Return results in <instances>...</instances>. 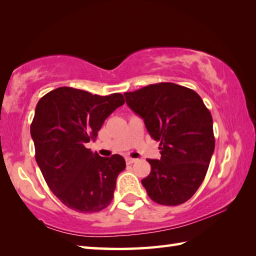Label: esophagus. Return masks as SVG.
<instances>
[{
  "label": "esophagus",
  "instance_id": "esophagus-1",
  "mask_svg": "<svg viewBox=\"0 0 256 256\" xmlns=\"http://www.w3.org/2000/svg\"><path fill=\"white\" fill-rule=\"evenodd\" d=\"M136 162V160L131 158V157H126V158H125V162H126V165H131V164H133V162Z\"/></svg>",
  "mask_w": 256,
  "mask_h": 256
}]
</instances>
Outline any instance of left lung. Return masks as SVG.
Returning a JSON list of instances; mask_svg holds the SVG:
<instances>
[{"instance_id":"8db88e82","label":"left lung","mask_w":256,"mask_h":256,"mask_svg":"<svg viewBox=\"0 0 256 256\" xmlns=\"http://www.w3.org/2000/svg\"><path fill=\"white\" fill-rule=\"evenodd\" d=\"M124 96L152 138L160 142V160H148L152 170L142 180L146 192L160 204L186 202L202 184L214 150L210 111L197 92L172 82Z\"/></svg>"}]
</instances>
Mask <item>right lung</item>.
<instances>
[{
	"mask_svg": "<svg viewBox=\"0 0 256 256\" xmlns=\"http://www.w3.org/2000/svg\"><path fill=\"white\" fill-rule=\"evenodd\" d=\"M124 102L121 94L102 96L60 86L37 103L30 124L35 158L52 194L72 210L90 214L111 204L125 160L118 154L101 157L84 145Z\"/></svg>",
	"mask_w": 256,
	"mask_h": 256,
	"instance_id": "1",
	"label": "right lung"
}]
</instances>
